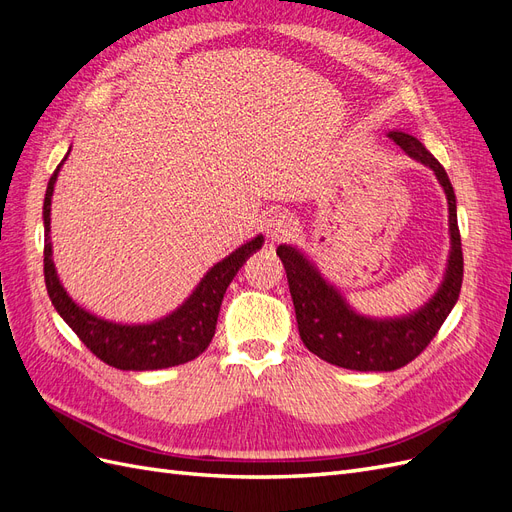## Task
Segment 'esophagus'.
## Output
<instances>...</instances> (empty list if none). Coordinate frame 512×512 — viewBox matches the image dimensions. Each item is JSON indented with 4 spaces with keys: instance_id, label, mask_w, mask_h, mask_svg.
Listing matches in <instances>:
<instances>
[{
    "instance_id": "1",
    "label": "esophagus",
    "mask_w": 512,
    "mask_h": 512,
    "mask_svg": "<svg viewBox=\"0 0 512 512\" xmlns=\"http://www.w3.org/2000/svg\"><path fill=\"white\" fill-rule=\"evenodd\" d=\"M265 230L273 241H284L294 235L297 224H294L292 215H288L286 211H275L265 220Z\"/></svg>"
}]
</instances>
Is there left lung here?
<instances>
[{"instance_id": "left-lung-1", "label": "left lung", "mask_w": 512, "mask_h": 512, "mask_svg": "<svg viewBox=\"0 0 512 512\" xmlns=\"http://www.w3.org/2000/svg\"><path fill=\"white\" fill-rule=\"evenodd\" d=\"M389 136L408 156L429 166L446 192L453 247L436 297L410 316L371 320L352 312L342 294L322 280V275L301 252L290 245L277 247V256L286 269L303 344L322 361L354 371H393L414 361L451 314L463 282V252L451 179L442 164L414 136L401 130H393Z\"/></svg>"}]
</instances>
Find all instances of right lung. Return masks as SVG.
Listing matches in <instances>:
<instances>
[{
	"instance_id": "obj_1",
	"label": "right lung",
	"mask_w": 512,
	"mask_h": 512,
	"mask_svg": "<svg viewBox=\"0 0 512 512\" xmlns=\"http://www.w3.org/2000/svg\"><path fill=\"white\" fill-rule=\"evenodd\" d=\"M66 160V158H64ZM61 164L46 185L44 194V282L49 297L57 309V314L66 320L68 327L79 335L81 342L94 352L106 365L126 369V371H147V369H164L188 363L203 354L215 335V324H218L220 305L224 292L232 277L243 267L245 258H250L256 250H260V235L252 241L241 245L239 250L218 262L196 290L190 294L173 314L151 324H115L102 320L94 314L85 312L83 307L76 305L59 284V277L53 265V252L49 241L51 226V196L55 188V179Z\"/></svg>"
}]
</instances>
